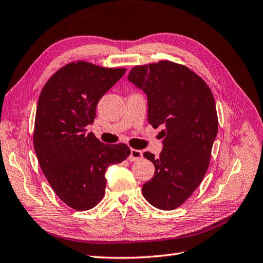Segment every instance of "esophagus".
Segmentation results:
<instances>
[{"label": "esophagus", "instance_id": "esophagus-1", "mask_svg": "<svg viewBox=\"0 0 263 263\" xmlns=\"http://www.w3.org/2000/svg\"><path fill=\"white\" fill-rule=\"evenodd\" d=\"M142 158V152L141 150L137 149H131L130 150V156H128V160L130 161H137Z\"/></svg>", "mask_w": 263, "mask_h": 263}]
</instances>
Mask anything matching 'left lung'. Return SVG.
I'll list each match as a JSON object with an SVG mask.
<instances>
[{
	"label": "left lung",
	"mask_w": 263,
	"mask_h": 263,
	"mask_svg": "<svg viewBox=\"0 0 263 263\" xmlns=\"http://www.w3.org/2000/svg\"><path fill=\"white\" fill-rule=\"evenodd\" d=\"M127 80L147 95L148 122L165 127L159 157L143 154L155 175L142 194L156 208L173 210L191 197L208 170L218 132L214 96L193 71L170 61L136 66Z\"/></svg>",
	"instance_id": "left-lung-1"
}]
</instances>
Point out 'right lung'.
Segmentation results:
<instances>
[{
    "mask_svg": "<svg viewBox=\"0 0 263 263\" xmlns=\"http://www.w3.org/2000/svg\"><path fill=\"white\" fill-rule=\"evenodd\" d=\"M124 73L79 61L55 72L39 96L33 131L39 165L55 194L76 210L103 199L106 171L130 155L126 144L109 146L86 132L99 99Z\"/></svg>",
    "mask_w": 263,
    "mask_h": 263,
    "instance_id": "obj_1",
    "label": "right lung"
}]
</instances>
